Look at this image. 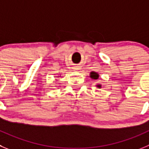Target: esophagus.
Returning <instances> with one entry per match:
<instances>
[{"instance_id":"obj_1","label":"esophagus","mask_w":149,"mask_h":149,"mask_svg":"<svg viewBox=\"0 0 149 149\" xmlns=\"http://www.w3.org/2000/svg\"><path fill=\"white\" fill-rule=\"evenodd\" d=\"M73 69L74 70H79V67L77 66V65H76V66H73Z\"/></svg>"}]
</instances>
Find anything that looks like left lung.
<instances>
[{"label":"left lung","instance_id":"obj_1","mask_svg":"<svg viewBox=\"0 0 149 149\" xmlns=\"http://www.w3.org/2000/svg\"><path fill=\"white\" fill-rule=\"evenodd\" d=\"M90 77H91V79H98V77H99V76H98V74L97 73H95V72H91L90 73ZM97 87H99V88H101V84H97Z\"/></svg>","mask_w":149,"mask_h":149}]
</instances>
